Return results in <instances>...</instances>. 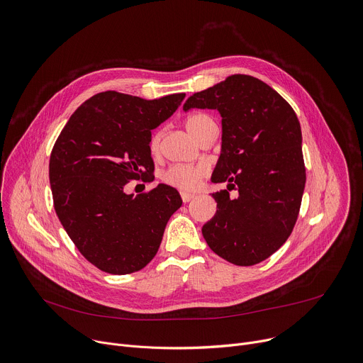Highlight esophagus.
<instances>
[{"label":"esophagus","instance_id":"obj_1","mask_svg":"<svg viewBox=\"0 0 363 363\" xmlns=\"http://www.w3.org/2000/svg\"><path fill=\"white\" fill-rule=\"evenodd\" d=\"M194 196H195V195L191 194V192H181V198H182L184 202H189Z\"/></svg>","mask_w":363,"mask_h":363}]
</instances>
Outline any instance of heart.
I'll return each mask as SVG.
<instances>
[{
	"instance_id": "obj_1",
	"label": "heart",
	"mask_w": 363,
	"mask_h": 363,
	"mask_svg": "<svg viewBox=\"0 0 363 363\" xmlns=\"http://www.w3.org/2000/svg\"><path fill=\"white\" fill-rule=\"evenodd\" d=\"M213 123L214 121L208 115L195 113L186 119L185 126L198 139L202 135V132ZM158 146H160V136L153 135L149 142V147L152 152H157ZM206 175H208V167L205 164L172 165L162 174V181L167 185L181 191H194L198 188L201 179L205 178Z\"/></svg>"
}]
</instances>
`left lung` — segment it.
Returning <instances> with one entry per match:
<instances>
[{
    "instance_id": "left-lung-1",
    "label": "left lung",
    "mask_w": 363,
    "mask_h": 363,
    "mask_svg": "<svg viewBox=\"0 0 363 363\" xmlns=\"http://www.w3.org/2000/svg\"><path fill=\"white\" fill-rule=\"evenodd\" d=\"M217 109L223 118L221 155L213 182L217 213L202 227L210 248L235 266H254L276 252L297 221L306 184L300 122L269 84L247 74L194 93L184 111ZM239 196L233 200L229 191Z\"/></svg>"
}]
</instances>
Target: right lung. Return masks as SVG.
<instances>
[{
    "label": "right lung",
    "instance_id": "right-lung-1",
    "mask_svg": "<svg viewBox=\"0 0 363 363\" xmlns=\"http://www.w3.org/2000/svg\"><path fill=\"white\" fill-rule=\"evenodd\" d=\"M184 97L97 93L77 108L51 150L56 214L77 250L101 272L130 274L143 269L182 205L179 192L165 184L136 196L123 186L132 179H153L150 130L171 118Z\"/></svg>",
    "mask_w": 363,
    "mask_h": 363
}]
</instances>
